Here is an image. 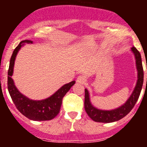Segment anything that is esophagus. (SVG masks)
I'll use <instances>...</instances> for the list:
<instances>
[{"label": "esophagus", "instance_id": "1", "mask_svg": "<svg viewBox=\"0 0 147 147\" xmlns=\"http://www.w3.org/2000/svg\"><path fill=\"white\" fill-rule=\"evenodd\" d=\"M76 82H77L79 84L83 85V84H85V82H86V78L84 76H79L77 77V79H76Z\"/></svg>", "mask_w": 147, "mask_h": 147}]
</instances>
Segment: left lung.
Returning a JSON list of instances; mask_svg holds the SVG:
<instances>
[{
	"instance_id": "1",
	"label": "left lung",
	"mask_w": 147,
	"mask_h": 147,
	"mask_svg": "<svg viewBox=\"0 0 147 147\" xmlns=\"http://www.w3.org/2000/svg\"><path fill=\"white\" fill-rule=\"evenodd\" d=\"M131 51L133 54L136 59V70H137V81L133 91L125 103L120 107L113 110H102L96 107L90 101V93L88 89H85V109L89 117L96 122L102 123H111L117 121L127 115L131 111L139 98L140 93L142 89L144 82V70L142 61L139 51L135 47L131 48Z\"/></svg>"
}]
</instances>
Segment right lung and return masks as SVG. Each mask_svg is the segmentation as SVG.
<instances>
[{
	"label": "right lung",
	"mask_w": 147,
	"mask_h": 147,
	"mask_svg": "<svg viewBox=\"0 0 147 147\" xmlns=\"http://www.w3.org/2000/svg\"><path fill=\"white\" fill-rule=\"evenodd\" d=\"M26 43L32 44L33 41L24 40L20 42L14 50L10 59L9 67L8 71V90L17 109L26 117L32 121L51 120L59 113L62 98L71 87L74 85L76 81H72L65 84L58 89L54 94L45 99H31L20 93L15 86L11 76L14 72L15 61L17 55L20 49L24 46Z\"/></svg>",
	"instance_id": "add662e5"
}]
</instances>
